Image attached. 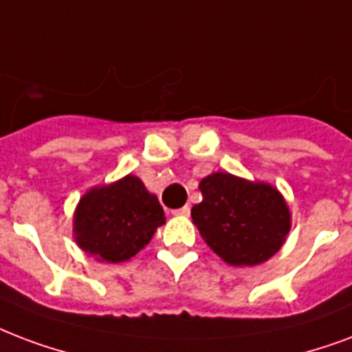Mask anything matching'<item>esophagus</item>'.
Returning a JSON list of instances; mask_svg holds the SVG:
<instances>
[{
    "instance_id": "esophagus-1",
    "label": "esophagus",
    "mask_w": 352,
    "mask_h": 352,
    "mask_svg": "<svg viewBox=\"0 0 352 352\" xmlns=\"http://www.w3.org/2000/svg\"><path fill=\"white\" fill-rule=\"evenodd\" d=\"M171 214H173V216H188V214H190V206H181V208H177V210H173Z\"/></svg>"
}]
</instances>
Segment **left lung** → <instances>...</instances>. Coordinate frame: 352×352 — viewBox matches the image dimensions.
<instances>
[{
	"label": "left lung",
	"mask_w": 352,
	"mask_h": 352,
	"mask_svg": "<svg viewBox=\"0 0 352 352\" xmlns=\"http://www.w3.org/2000/svg\"><path fill=\"white\" fill-rule=\"evenodd\" d=\"M192 219L206 245L230 265H258L283 248L292 227L286 201L267 182L218 171L199 182Z\"/></svg>",
	"instance_id": "8db88e82"
}]
</instances>
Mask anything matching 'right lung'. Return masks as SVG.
Segmentation results:
<instances>
[{
  "instance_id": "right-lung-1",
  "label": "right lung",
  "mask_w": 352,
  "mask_h": 352,
  "mask_svg": "<svg viewBox=\"0 0 352 352\" xmlns=\"http://www.w3.org/2000/svg\"><path fill=\"white\" fill-rule=\"evenodd\" d=\"M166 223L157 195L134 175L82 195L74 214L75 241L99 262H125L151 241Z\"/></svg>"
}]
</instances>
